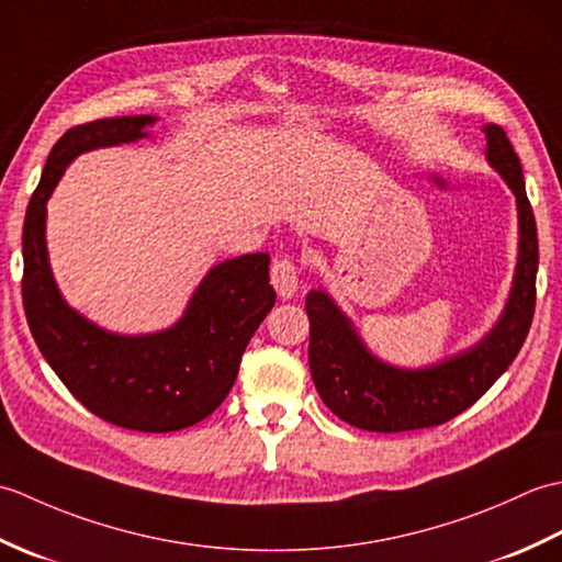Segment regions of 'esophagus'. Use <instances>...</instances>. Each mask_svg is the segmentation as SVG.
<instances>
[{"instance_id": "1", "label": "esophagus", "mask_w": 562, "mask_h": 562, "mask_svg": "<svg viewBox=\"0 0 562 562\" xmlns=\"http://www.w3.org/2000/svg\"><path fill=\"white\" fill-rule=\"evenodd\" d=\"M270 280L272 288L278 290L280 300H292L296 290H300V272H296V266L288 258L274 262L270 270Z\"/></svg>"}]
</instances>
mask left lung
I'll return each instance as SVG.
<instances>
[{"mask_svg": "<svg viewBox=\"0 0 562 562\" xmlns=\"http://www.w3.org/2000/svg\"><path fill=\"white\" fill-rule=\"evenodd\" d=\"M485 159L517 202V262L507 302L481 340L423 367H398L369 350L355 321L324 288L306 296L308 367L321 401L369 432H405L451 420L507 372L531 328L539 238L517 151L503 127H485Z\"/></svg>", "mask_w": 562, "mask_h": 562, "instance_id": "8db88e82", "label": "left lung"}]
</instances>
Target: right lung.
<instances>
[{
    "instance_id": "right-lung-1",
    "label": "right lung",
    "mask_w": 562,
    "mask_h": 562,
    "mask_svg": "<svg viewBox=\"0 0 562 562\" xmlns=\"http://www.w3.org/2000/svg\"><path fill=\"white\" fill-rule=\"evenodd\" d=\"M157 115H121L71 127L57 139L23 220V308L35 345L75 398L117 427L176 432L205 420L232 391L248 340L274 306L270 256L212 266L176 324L115 333L63 296L47 256V200L81 154L151 137Z\"/></svg>"
}]
</instances>
